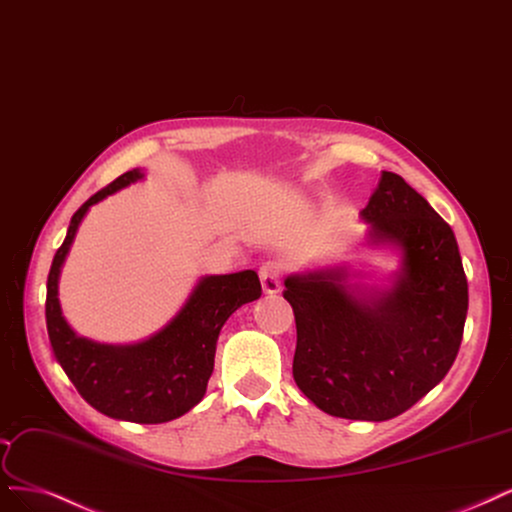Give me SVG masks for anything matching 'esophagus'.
<instances>
[{
	"label": "esophagus",
	"instance_id": "esophagus-1",
	"mask_svg": "<svg viewBox=\"0 0 512 512\" xmlns=\"http://www.w3.org/2000/svg\"><path fill=\"white\" fill-rule=\"evenodd\" d=\"M258 275H260V284H262L264 294H277L281 290V264L279 262H275V260L264 262Z\"/></svg>",
	"mask_w": 512,
	"mask_h": 512
}]
</instances>
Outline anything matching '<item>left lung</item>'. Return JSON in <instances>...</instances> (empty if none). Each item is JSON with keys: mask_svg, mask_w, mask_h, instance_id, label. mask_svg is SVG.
Returning <instances> with one entry per match:
<instances>
[{"mask_svg": "<svg viewBox=\"0 0 512 512\" xmlns=\"http://www.w3.org/2000/svg\"><path fill=\"white\" fill-rule=\"evenodd\" d=\"M360 218L370 224V245L400 250V271L387 290L349 284L343 267L286 277L296 320L292 375L328 415L385 421L449 373L468 281L451 226L400 175L381 173Z\"/></svg>", "mask_w": 512, "mask_h": 512, "instance_id": "8db88e82", "label": "left lung"}]
</instances>
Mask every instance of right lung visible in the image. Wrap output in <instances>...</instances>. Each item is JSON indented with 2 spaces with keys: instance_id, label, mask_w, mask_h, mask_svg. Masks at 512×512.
Segmentation results:
<instances>
[{
  "instance_id": "obj_1",
  "label": "right lung",
  "mask_w": 512,
  "mask_h": 512,
  "mask_svg": "<svg viewBox=\"0 0 512 512\" xmlns=\"http://www.w3.org/2000/svg\"><path fill=\"white\" fill-rule=\"evenodd\" d=\"M142 178L144 171L139 169L122 173L72 216L48 273L46 328L57 362L93 409L133 424H165L201 402L214 373L216 343L224 322L241 305L260 298L262 288L256 271L207 275L180 313L142 343L105 345L78 337L59 305L65 256L88 207Z\"/></svg>"
}]
</instances>
